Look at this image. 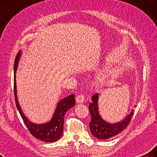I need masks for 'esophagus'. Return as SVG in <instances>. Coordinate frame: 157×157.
Instances as JSON below:
<instances>
[{
  "label": "esophagus",
  "mask_w": 157,
  "mask_h": 157,
  "mask_svg": "<svg viewBox=\"0 0 157 157\" xmlns=\"http://www.w3.org/2000/svg\"><path fill=\"white\" fill-rule=\"evenodd\" d=\"M76 101L77 103H83L84 101V96L82 94L78 95L76 98Z\"/></svg>",
  "instance_id": "1"
}]
</instances>
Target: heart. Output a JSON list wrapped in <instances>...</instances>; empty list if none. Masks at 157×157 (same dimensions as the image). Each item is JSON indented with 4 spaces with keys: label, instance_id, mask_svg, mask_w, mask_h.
Masks as SVG:
<instances>
[{
    "label": "heart",
    "instance_id": "1",
    "mask_svg": "<svg viewBox=\"0 0 157 157\" xmlns=\"http://www.w3.org/2000/svg\"><path fill=\"white\" fill-rule=\"evenodd\" d=\"M111 74V71L109 69H106L102 71L98 78V83L99 85H106L109 82Z\"/></svg>",
    "mask_w": 157,
    "mask_h": 157
}]
</instances>
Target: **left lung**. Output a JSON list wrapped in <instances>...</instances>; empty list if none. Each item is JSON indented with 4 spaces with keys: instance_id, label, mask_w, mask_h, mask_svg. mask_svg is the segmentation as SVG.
I'll list each match as a JSON object with an SVG mask.
<instances>
[{
    "instance_id": "8db88e82",
    "label": "left lung",
    "mask_w": 157,
    "mask_h": 157,
    "mask_svg": "<svg viewBox=\"0 0 157 157\" xmlns=\"http://www.w3.org/2000/svg\"><path fill=\"white\" fill-rule=\"evenodd\" d=\"M99 94H96L91 97V102L89 105V111L91 120L89 126L91 132L94 136L99 140H107L111 138L122 132L127 127L134 114V110L120 122L110 123L102 120L99 113L98 108Z\"/></svg>"
}]
</instances>
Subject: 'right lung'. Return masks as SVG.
Returning a JSON list of instances; mask_svg holds the SVG:
<instances>
[{"label": "right lung", "mask_w": 157, "mask_h": 157, "mask_svg": "<svg viewBox=\"0 0 157 157\" xmlns=\"http://www.w3.org/2000/svg\"><path fill=\"white\" fill-rule=\"evenodd\" d=\"M20 56L21 52H19L17 57L15 58L14 63V96L16 106L26 126L31 134L33 135L35 138L45 142H54L57 141L63 134L64 116L67 111L75 105V94H73L71 95L65 97L58 102L50 121L44 124H35L30 121L21 110L17 97L15 73L17 71Z\"/></svg>", "instance_id": "right-lung-1"}]
</instances>
